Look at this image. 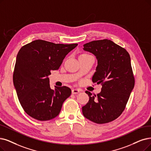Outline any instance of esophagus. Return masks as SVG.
Here are the masks:
<instances>
[{"label": "esophagus", "instance_id": "1", "mask_svg": "<svg viewBox=\"0 0 151 151\" xmlns=\"http://www.w3.org/2000/svg\"><path fill=\"white\" fill-rule=\"evenodd\" d=\"M80 92H81V90L79 89H78V88H74V89L72 90V94L79 93H80Z\"/></svg>", "mask_w": 151, "mask_h": 151}]
</instances>
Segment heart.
<instances>
[{"label":"heart","instance_id":"b5f03b06","mask_svg":"<svg viewBox=\"0 0 151 151\" xmlns=\"http://www.w3.org/2000/svg\"><path fill=\"white\" fill-rule=\"evenodd\" d=\"M84 55H81V56H84Z\"/></svg>","mask_w":151,"mask_h":151}]
</instances>
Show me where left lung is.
Masks as SVG:
<instances>
[{
  "mask_svg": "<svg viewBox=\"0 0 151 151\" xmlns=\"http://www.w3.org/2000/svg\"><path fill=\"white\" fill-rule=\"evenodd\" d=\"M83 50L97 60L93 83H101L100 93L92 96L82 107L84 117L97 124L111 122L121 115L134 86V78L129 53L110 40L89 42Z\"/></svg>",
  "mask_w": 151,
  "mask_h": 151,
  "instance_id": "1",
  "label": "left lung"
}]
</instances>
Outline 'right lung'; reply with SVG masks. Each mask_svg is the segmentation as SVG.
<instances>
[{"instance_id": "1", "label": "right lung", "mask_w": 151, "mask_h": 151, "mask_svg": "<svg viewBox=\"0 0 151 151\" xmlns=\"http://www.w3.org/2000/svg\"><path fill=\"white\" fill-rule=\"evenodd\" d=\"M77 45L37 40L19 50L13 82L18 99L29 116L39 121H47L59 115L71 90L65 86L51 89L47 77L51 70L59 68L65 56Z\"/></svg>"}]
</instances>
